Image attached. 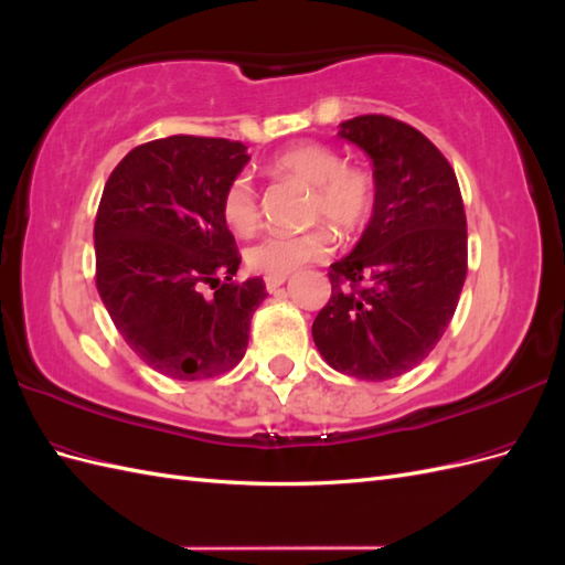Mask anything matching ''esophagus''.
<instances>
[{
	"mask_svg": "<svg viewBox=\"0 0 565 565\" xmlns=\"http://www.w3.org/2000/svg\"><path fill=\"white\" fill-rule=\"evenodd\" d=\"M285 280H287V276H280V278H264L268 292H276V289H278L280 285H285Z\"/></svg>",
	"mask_w": 565,
	"mask_h": 565,
	"instance_id": "1",
	"label": "esophagus"
}]
</instances>
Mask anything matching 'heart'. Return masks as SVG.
I'll return each mask as SVG.
<instances>
[{"instance_id": "b5f03b06", "label": "heart", "mask_w": 565, "mask_h": 565, "mask_svg": "<svg viewBox=\"0 0 565 565\" xmlns=\"http://www.w3.org/2000/svg\"><path fill=\"white\" fill-rule=\"evenodd\" d=\"M270 169L309 185V218L322 221L339 235H353L370 221L377 202V183L365 167L344 164L339 152L318 141H301L280 150L270 160ZM221 214L226 224L245 233L259 221V200L247 174H235L224 195ZM332 252V235L324 228L306 233H268L247 247L249 270L264 278L289 276L303 264L322 262Z\"/></svg>"}]
</instances>
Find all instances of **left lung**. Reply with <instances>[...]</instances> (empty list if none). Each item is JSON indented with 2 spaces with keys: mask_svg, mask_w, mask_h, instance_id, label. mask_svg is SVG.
I'll return each mask as SVG.
<instances>
[{
  "mask_svg": "<svg viewBox=\"0 0 565 565\" xmlns=\"http://www.w3.org/2000/svg\"><path fill=\"white\" fill-rule=\"evenodd\" d=\"M339 136L374 167L377 202L361 241L330 266L313 341L337 372L384 382L417 367L450 324L467 278V214L455 169L422 131L361 115Z\"/></svg>",
  "mask_w": 565,
  "mask_h": 565,
  "instance_id": "8db88e82",
  "label": "left lung"
}]
</instances>
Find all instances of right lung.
Returning a JSON list of instances; mask_svg holds the SVG:
<instances>
[{
	"label": "right lung",
	"mask_w": 565,
	"mask_h": 565,
	"mask_svg": "<svg viewBox=\"0 0 565 565\" xmlns=\"http://www.w3.org/2000/svg\"><path fill=\"white\" fill-rule=\"evenodd\" d=\"M247 160L241 141L167 136L127 152L100 195L98 295L129 349L164 377L210 380L247 351L266 285L233 280L243 256L221 214ZM207 284L212 298L201 292Z\"/></svg>",
	"instance_id": "right-lung-1"
}]
</instances>
